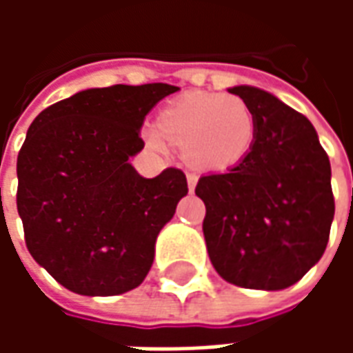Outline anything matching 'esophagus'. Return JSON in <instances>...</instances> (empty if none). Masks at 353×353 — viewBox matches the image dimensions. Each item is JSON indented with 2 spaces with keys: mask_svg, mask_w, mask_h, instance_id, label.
I'll return each instance as SVG.
<instances>
[{
  "mask_svg": "<svg viewBox=\"0 0 353 353\" xmlns=\"http://www.w3.org/2000/svg\"><path fill=\"white\" fill-rule=\"evenodd\" d=\"M196 181H199V177L194 176V174H189L187 176V185H189V191H194V187H196Z\"/></svg>",
  "mask_w": 353,
  "mask_h": 353,
  "instance_id": "esophagus-1",
  "label": "esophagus"
}]
</instances>
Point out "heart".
I'll use <instances>...</instances> for the list:
<instances>
[{"instance_id":"1","label":"heart","mask_w":353,"mask_h":353,"mask_svg":"<svg viewBox=\"0 0 353 353\" xmlns=\"http://www.w3.org/2000/svg\"><path fill=\"white\" fill-rule=\"evenodd\" d=\"M157 132L172 145L183 149L194 168L227 172L252 154L259 132L253 108L238 96L223 92H192L161 111ZM151 145H161L154 132Z\"/></svg>"}]
</instances>
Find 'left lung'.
<instances>
[{
  "mask_svg": "<svg viewBox=\"0 0 353 353\" xmlns=\"http://www.w3.org/2000/svg\"><path fill=\"white\" fill-rule=\"evenodd\" d=\"M229 92L252 105L259 132L242 164L202 176L194 189L206 204L208 255L229 283L280 291L325 252L334 217L331 164L299 111L250 85Z\"/></svg>",
  "mask_w": 353,
  "mask_h": 353,
  "instance_id": "8db88e82",
  "label": "left lung"
}]
</instances>
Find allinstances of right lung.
Listing matches in <instances>:
<instances>
[{"instance_id": "obj_1", "label": "right lung", "mask_w": 353, "mask_h": 353, "mask_svg": "<svg viewBox=\"0 0 353 353\" xmlns=\"http://www.w3.org/2000/svg\"><path fill=\"white\" fill-rule=\"evenodd\" d=\"M179 87L87 88L43 109L17 161V208L28 252L77 295L138 288L162 227L189 192L181 170L153 179L128 159L143 149L145 115Z\"/></svg>"}]
</instances>
